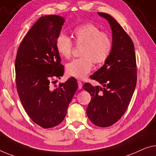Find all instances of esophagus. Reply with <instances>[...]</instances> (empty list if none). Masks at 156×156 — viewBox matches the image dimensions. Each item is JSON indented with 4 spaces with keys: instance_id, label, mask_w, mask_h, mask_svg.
Listing matches in <instances>:
<instances>
[{
    "instance_id": "1",
    "label": "esophagus",
    "mask_w": 156,
    "mask_h": 156,
    "mask_svg": "<svg viewBox=\"0 0 156 156\" xmlns=\"http://www.w3.org/2000/svg\"><path fill=\"white\" fill-rule=\"evenodd\" d=\"M77 83H78V87L79 88H82V83H81V81H77Z\"/></svg>"
}]
</instances>
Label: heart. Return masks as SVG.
Segmentation results:
<instances>
[{"instance_id": "1", "label": "heart", "mask_w": 156, "mask_h": 156, "mask_svg": "<svg viewBox=\"0 0 156 156\" xmlns=\"http://www.w3.org/2000/svg\"><path fill=\"white\" fill-rule=\"evenodd\" d=\"M75 43L82 46L80 58L74 59L66 65V73L76 79H83L93 68V63H105L110 56L113 42L110 35L101 32L97 26L85 23L76 26L73 31ZM56 49L58 54L66 58H70L74 47L73 42L68 35L61 33L57 37Z\"/></svg>"}]
</instances>
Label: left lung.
I'll return each mask as SVG.
<instances>
[{"label":"left lung","mask_w":156,"mask_h":156,"mask_svg":"<svg viewBox=\"0 0 156 156\" xmlns=\"http://www.w3.org/2000/svg\"><path fill=\"white\" fill-rule=\"evenodd\" d=\"M98 14L109 23L113 47L104 66L90 77L102 86L86 83L83 88L92 97L88 119L95 126L108 127L121 118L130 102L136 83V56L133 40L121 25L108 14Z\"/></svg>","instance_id":"1"}]
</instances>
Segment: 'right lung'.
Here are the masks:
<instances>
[{"instance_id":"1","label":"right lung","mask_w":156,"mask_h":156,"mask_svg":"<svg viewBox=\"0 0 156 156\" xmlns=\"http://www.w3.org/2000/svg\"><path fill=\"white\" fill-rule=\"evenodd\" d=\"M64 18L41 16L26 35L15 61L16 84L23 108L32 121L44 128H53L63 121L68 105L77 89L74 77L59 86L64 68L56 49Z\"/></svg>"}]
</instances>
